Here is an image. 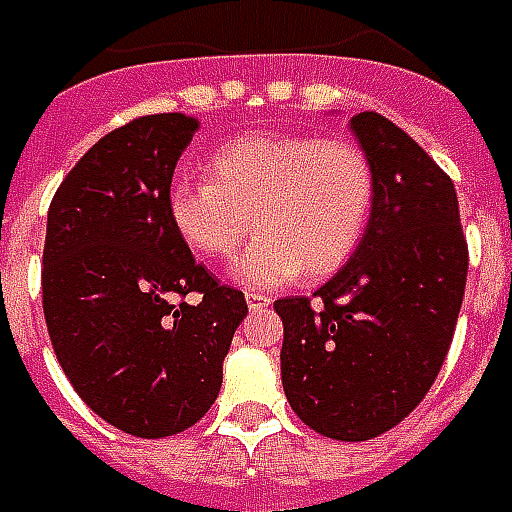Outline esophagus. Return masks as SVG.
<instances>
[{"label":"esophagus","mask_w":512,"mask_h":512,"mask_svg":"<svg viewBox=\"0 0 512 512\" xmlns=\"http://www.w3.org/2000/svg\"><path fill=\"white\" fill-rule=\"evenodd\" d=\"M245 297H248V306L253 308V311H262V308H267L270 303H273V300H270L267 295H262V292H248Z\"/></svg>","instance_id":"34e87169"}]
</instances>
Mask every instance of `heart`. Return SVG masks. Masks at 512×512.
<instances>
[{
    "mask_svg": "<svg viewBox=\"0 0 512 512\" xmlns=\"http://www.w3.org/2000/svg\"><path fill=\"white\" fill-rule=\"evenodd\" d=\"M375 170L350 140L314 134H250L209 157V179H179L168 190L170 226L206 259H231L248 289H278L300 275L342 267L369 226Z\"/></svg>",
    "mask_w": 512,
    "mask_h": 512,
    "instance_id": "heart-1",
    "label": "heart"
}]
</instances>
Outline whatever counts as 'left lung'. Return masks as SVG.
I'll list each match as a JSON object with an SVG mask.
<instances>
[{
  "instance_id": "left-lung-1",
  "label": "left lung",
  "mask_w": 512,
  "mask_h": 512,
  "mask_svg": "<svg viewBox=\"0 0 512 512\" xmlns=\"http://www.w3.org/2000/svg\"><path fill=\"white\" fill-rule=\"evenodd\" d=\"M350 132L375 170L361 245L308 297L275 300L284 322L281 383L322 436L366 441L400 424L430 391L455 333L469 250L455 184L378 112Z\"/></svg>"
}]
</instances>
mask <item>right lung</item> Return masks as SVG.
Wrapping results in <instances>:
<instances>
[{
	"mask_svg": "<svg viewBox=\"0 0 512 512\" xmlns=\"http://www.w3.org/2000/svg\"><path fill=\"white\" fill-rule=\"evenodd\" d=\"M195 129L187 115L162 112L104 134L46 217L54 355L90 411L137 438L181 433L212 408L248 314L245 295L217 284L170 226V181ZM187 294L199 300L187 304Z\"/></svg>",
	"mask_w": 512,
	"mask_h": 512,
	"instance_id": "1",
	"label": "right lung"
}]
</instances>
